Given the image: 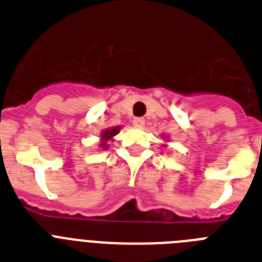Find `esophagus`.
<instances>
[{
    "mask_svg": "<svg viewBox=\"0 0 262 262\" xmlns=\"http://www.w3.org/2000/svg\"><path fill=\"white\" fill-rule=\"evenodd\" d=\"M133 125L136 126V128H144L145 120H144V118H134Z\"/></svg>",
    "mask_w": 262,
    "mask_h": 262,
    "instance_id": "1",
    "label": "esophagus"
}]
</instances>
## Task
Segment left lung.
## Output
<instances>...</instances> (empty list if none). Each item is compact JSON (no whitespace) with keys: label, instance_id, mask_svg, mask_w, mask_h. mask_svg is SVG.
I'll use <instances>...</instances> for the list:
<instances>
[{"label":"left lung","instance_id":"obj_1","mask_svg":"<svg viewBox=\"0 0 262 262\" xmlns=\"http://www.w3.org/2000/svg\"><path fill=\"white\" fill-rule=\"evenodd\" d=\"M165 146H166V145H165Z\"/></svg>","mask_w":262,"mask_h":262}]
</instances>
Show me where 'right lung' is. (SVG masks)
Segmentation results:
<instances>
[{"mask_svg":"<svg viewBox=\"0 0 262 262\" xmlns=\"http://www.w3.org/2000/svg\"><path fill=\"white\" fill-rule=\"evenodd\" d=\"M121 126H113V128H108V129H104L100 134V145L99 146L101 147L103 150H106L109 146V141H113V137H115L116 134L120 132Z\"/></svg>","mask_w":262,"mask_h":262,"instance_id":"right-lung-1","label":"right lung"}]
</instances>
